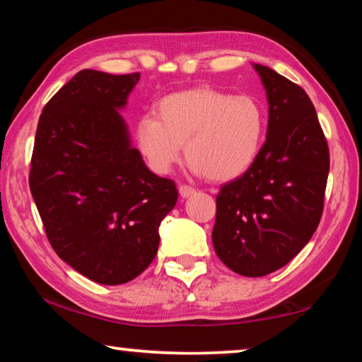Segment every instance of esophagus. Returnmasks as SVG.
Instances as JSON below:
<instances>
[{"instance_id": "1", "label": "esophagus", "mask_w": 362, "mask_h": 362, "mask_svg": "<svg viewBox=\"0 0 362 362\" xmlns=\"http://www.w3.org/2000/svg\"><path fill=\"white\" fill-rule=\"evenodd\" d=\"M179 193L182 198H189V196H193L196 193V189L193 187H188V185H180Z\"/></svg>"}]
</instances>
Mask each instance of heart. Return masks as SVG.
<instances>
[{"label":"heart","mask_w":362,"mask_h":362,"mask_svg":"<svg viewBox=\"0 0 362 362\" xmlns=\"http://www.w3.org/2000/svg\"><path fill=\"white\" fill-rule=\"evenodd\" d=\"M265 131V108L255 97L199 86L163 97L156 116L139 119L134 137L155 174H168L185 144L194 174H206L212 182H230L254 166Z\"/></svg>","instance_id":"1"}]
</instances>
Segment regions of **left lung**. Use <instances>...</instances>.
Segmentation results:
<instances>
[{
	"instance_id": "left-lung-1",
	"label": "left lung",
	"mask_w": 362,
	"mask_h": 362,
	"mask_svg": "<svg viewBox=\"0 0 362 362\" xmlns=\"http://www.w3.org/2000/svg\"><path fill=\"white\" fill-rule=\"evenodd\" d=\"M268 100L267 140L246 174L220 188L212 244L249 278L287 265L316 231L329 175V146L308 94L254 64Z\"/></svg>"
}]
</instances>
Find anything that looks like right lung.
<instances>
[{"instance_id":"add662e5","label":"right lung","mask_w":362,"mask_h":362,"mask_svg":"<svg viewBox=\"0 0 362 362\" xmlns=\"http://www.w3.org/2000/svg\"><path fill=\"white\" fill-rule=\"evenodd\" d=\"M140 73L81 70L38 121L30 189L52 249L83 276L116 286L155 259L175 183L145 166L118 110Z\"/></svg>"}]
</instances>
